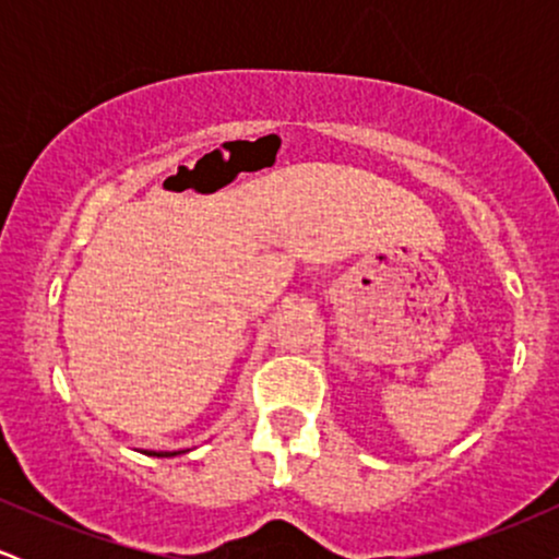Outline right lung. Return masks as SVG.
<instances>
[{"mask_svg": "<svg viewBox=\"0 0 559 559\" xmlns=\"http://www.w3.org/2000/svg\"><path fill=\"white\" fill-rule=\"evenodd\" d=\"M144 454H150V457H176L181 452H152V449H144Z\"/></svg>", "mask_w": 559, "mask_h": 559, "instance_id": "1", "label": "right lung"}]
</instances>
